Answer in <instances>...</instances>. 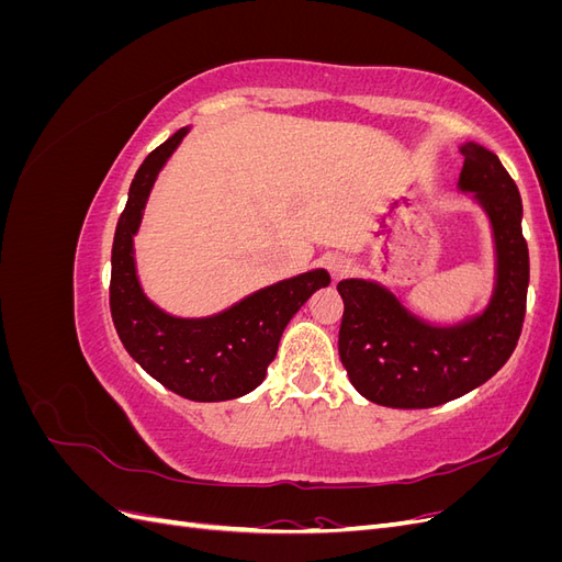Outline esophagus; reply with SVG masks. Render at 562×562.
<instances>
[{
    "label": "esophagus",
    "instance_id": "esophagus-1",
    "mask_svg": "<svg viewBox=\"0 0 562 562\" xmlns=\"http://www.w3.org/2000/svg\"><path fill=\"white\" fill-rule=\"evenodd\" d=\"M328 269H330V277L335 281H339V279H345V277L351 274L353 262L349 258H345V255H335V258H330V262H328Z\"/></svg>",
    "mask_w": 562,
    "mask_h": 562
}]
</instances>
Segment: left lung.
Masks as SVG:
<instances>
[{
	"label": "left lung",
	"instance_id": "1",
	"mask_svg": "<svg viewBox=\"0 0 562 562\" xmlns=\"http://www.w3.org/2000/svg\"><path fill=\"white\" fill-rule=\"evenodd\" d=\"M457 190L469 194L492 232L495 283L485 307L454 323L413 314L391 288L372 279H345L339 359L349 382L386 407H434L487 382L514 353L525 318L530 255L522 239V201L495 151L462 143Z\"/></svg>",
	"mask_w": 562,
	"mask_h": 562
}]
</instances>
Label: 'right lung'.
Segmentation results:
<instances>
[{
    "label": "right lung",
    "mask_w": 562,
    "mask_h": 562,
    "mask_svg": "<svg viewBox=\"0 0 562 562\" xmlns=\"http://www.w3.org/2000/svg\"><path fill=\"white\" fill-rule=\"evenodd\" d=\"M187 133L190 126L149 151L131 182L112 244L110 310L119 339L147 375L182 398L215 403L239 398L265 380L285 326L318 288L330 283V274L321 267L310 269L211 316H176L151 302L138 277L133 236L140 229L151 187Z\"/></svg>",
    "instance_id": "1"
}]
</instances>
